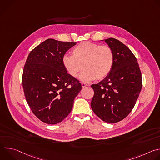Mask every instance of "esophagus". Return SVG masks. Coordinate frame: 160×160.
Instances as JSON below:
<instances>
[{
    "label": "esophagus",
    "mask_w": 160,
    "mask_h": 160,
    "mask_svg": "<svg viewBox=\"0 0 160 160\" xmlns=\"http://www.w3.org/2000/svg\"><path fill=\"white\" fill-rule=\"evenodd\" d=\"M81 84H82V87L83 88H84V87H85L88 86V85H87V84H86V83H83V82H82V83H81Z\"/></svg>",
    "instance_id": "1"
}]
</instances>
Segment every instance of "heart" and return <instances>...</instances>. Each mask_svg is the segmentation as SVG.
Returning a JSON list of instances; mask_svg holds the SVG:
<instances>
[{"label": "heart", "mask_w": 160, "mask_h": 160, "mask_svg": "<svg viewBox=\"0 0 160 160\" xmlns=\"http://www.w3.org/2000/svg\"><path fill=\"white\" fill-rule=\"evenodd\" d=\"M72 56L65 55L63 64L68 72L73 77L80 75L82 81L88 82L95 78H104L110 72L113 63L111 49L106 45H99L90 42L79 43L72 50Z\"/></svg>", "instance_id": "1"}]
</instances>
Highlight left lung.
<instances>
[{
    "mask_svg": "<svg viewBox=\"0 0 160 160\" xmlns=\"http://www.w3.org/2000/svg\"><path fill=\"white\" fill-rule=\"evenodd\" d=\"M113 54L109 73L98 84L90 105L102 121L117 123L131 112L142 88L141 72L137 59L125 44L114 38L104 40Z\"/></svg>",
    "mask_w": 160,
    "mask_h": 160,
    "instance_id": "left-lung-1",
    "label": "left lung"
}]
</instances>
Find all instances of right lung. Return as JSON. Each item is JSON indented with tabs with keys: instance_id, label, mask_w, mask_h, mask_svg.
Wrapping results in <instances>:
<instances>
[{
	"instance_id": "right-lung-1",
	"label": "right lung",
	"mask_w": 160,
	"mask_h": 160,
	"mask_svg": "<svg viewBox=\"0 0 160 160\" xmlns=\"http://www.w3.org/2000/svg\"><path fill=\"white\" fill-rule=\"evenodd\" d=\"M76 44L49 38L27 59L22 78L25 98L34 115L47 124H57L69 115L82 89L62 62L66 51Z\"/></svg>"
}]
</instances>
